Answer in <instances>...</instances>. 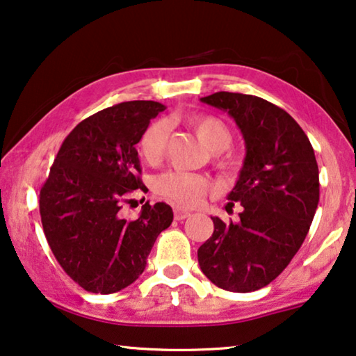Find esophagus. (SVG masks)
<instances>
[{
    "mask_svg": "<svg viewBox=\"0 0 356 356\" xmlns=\"http://www.w3.org/2000/svg\"><path fill=\"white\" fill-rule=\"evenodd\" d=\"M190 216L188 211H185L182 208H174V219L176 221H184V219H187Z\"/></svg>",
    "mask_w": 356,
    "mask_h": 356,
    "instance_id": "esophagus-1",
    "label": "esophagus"
}]
</instances>
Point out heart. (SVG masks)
Segmentation results:
<instances>
[{
  "mask_svg": "<svg viewBox=\"0 0 356 356\" xmlns=\"http://www.w3.org/2000/svg\"><path fill=\"white\" fill-rule=\"evenodd\" d=\"M190 124L200 140L214 153H221L232 143V135L221 119L214 116H195ZM168 142V127L163 121L149 122L140 135L138 152L148 163L161 159ZM156 190L164 197L184 207H193L200 203L211 185L204 177L185 171H168L156 179Z\"/></svg>",
  "mask_w": 356,
  "mask_h": 356,
  "instance_id": "obj_1",
  "label": "heart"
}]
</instances>
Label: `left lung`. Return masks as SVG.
Segmentation results:
<instances>
[{"label": "left lung", "mask_w": 356, "mask_h": 356, "mask_svg": "<svg viewBox=\"0 0 356 356\" xmlns=\"http://www.w3.org/2000/svg\"><path fill=\"white\" fill-rule=\"evenodd\" d=\"M202 102L234 118L247 154L227 195V213L242 207L237 222L211 218L214 232L198 248V264L218 287L253 292L273 282L302 247L319 202L318 163L307 134L276 104L230 92Z\"/></svg>", "instance_id": "obj_1"}]
</instances>
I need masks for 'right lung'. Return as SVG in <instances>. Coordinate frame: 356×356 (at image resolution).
Wrapping results in <instances>:
<instances>
[{
	"mask_svg": "<svg viewBox=\"0 0 356 356\" xmlns=\"http://www.w3.org/2000/svg\"><path fill=\"white\" fill-rule=\"evenodd\" d=\"M164 106L124 102L95 113L64 138L40 190V216L61 268L92 293H114L143 273L154 240L172 222L166 203L121 218L129 195L147 192L135 145ZM145 200V198H143Z\"/></svg>",
	"mask_w": 356,
	"mask_h": 356,
	"instance_id": "obj_1",
	"label": "right lung"
}]
</instances>
